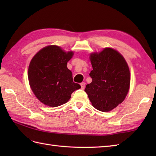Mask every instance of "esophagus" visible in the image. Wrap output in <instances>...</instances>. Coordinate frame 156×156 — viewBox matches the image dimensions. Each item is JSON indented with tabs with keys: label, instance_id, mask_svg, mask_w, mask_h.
Returning <instances> with one entry per match:
<instances>
[{
	"label": "esophagus",
	"instance_id": "esophagus-1",
	"mask_svg": "<svg viewBox=\"0 0 156 156\" xmlns=\"http://www.w3.org/2000/svg\"><path fill=\"white\" fill-rule=\"evenodd\" d=\"M80 86H81V88L82 89V90H84V88H85V83H84V82H82V83L80 84Z\"/></svg>",
	"mask_w": 156,
	"mask_h": 156
}]
</instances>
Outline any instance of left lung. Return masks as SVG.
I'll return each instance as SVG.
<instances>
[{"mask_svg": "<svg viewBox=\"0 0 156 156\" xmlns=\"http://www.w3.org/2000/svg\"><path fill=\"white\" fill-rule=\"evenodd\" d=\"M92 82L86 86L92 106L102 112L116 108L125 100L130 87V72L120 53L110 48L90 55Z\"/></svg>", "mask_w": 156, "mask_h": 156, "instance_id": "left-lung-1", "label": "left lung"}]
</instances>
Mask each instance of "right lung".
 I'll list each match as a JSON object with an SVG mask.
<instances>
[{
	"mask_svg": "<svg viewBox=\"0 0 156 156\" xmlns=\"http://www.w3.org/2000/svg\"><path fill=\"white\" fill-rule=\"evenodd\" d=\"M74 52L57 45H48L32 58L28 69L29 85L38 100L51 107L67 102L74 91L80 88L73 82L72 73L67 63Z\"/></svg>",
	"mask_w": 156,
	"mask_h": 156,
	"instance_id": "1",
	"label": "right lung"
}]
</instances>
